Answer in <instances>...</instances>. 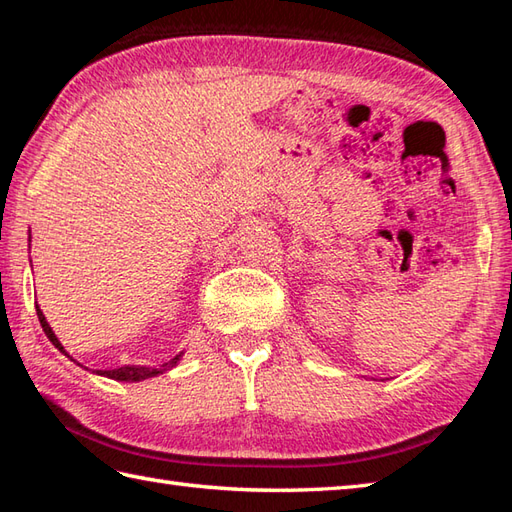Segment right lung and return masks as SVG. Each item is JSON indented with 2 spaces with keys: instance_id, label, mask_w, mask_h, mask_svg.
<instances>
[{
  "instance_id": "obj_1",
  "label": "right lung",
  "mask_w": 512,
  "mask_h": 512,
  "mask_svg": "<svg viewBox=\"0 0 512 512\" xmlns=\"http://www.w3.org/2000/svg\"><path fill=\"white\" fill-rule=\"evenodd\" d=\"M37 317H39V323H41L43 332H46V336L52 341V345L59 347V350H61L65 356H68V352L63 350V345L59 343L57 336H54L52 328L48 325L46 317H43V312H41L39 308H37ZM178 361H180V356L171 358L169 363H162L160 367H136V365H127V367H118V369H105V372H99V374H103V376H107V378H114V380H125V383H136V380H145V378H151V376H156V374H162V372H165V369H171Z\"/></svg>"
}]
</instances>
